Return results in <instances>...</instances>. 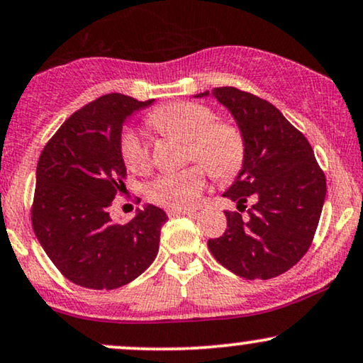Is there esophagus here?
<instances>
[{
  "instance_id": "esophagus-1",
  "label": "esophagus",
  "mask_w": 363,
  "mask_h": 363,
  "mask_svg": "<svg viewBox=\"0 0 363 363\" xmlns=\"http://www.w3.org/2000/svg\"><path fill=\"white\" fill-rule=\"evenodd\" d=\"M169 216H179V215H196V209H167Z\"/></svg>"
}]
</instances>
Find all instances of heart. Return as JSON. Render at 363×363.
I'll list each match as a JSON object with an SVG mask.
<instances>
[{
  "label": "heart",
  "instance_id": "1",
  "mask_svg": "<svg viewBox=\"0 0 363 363\" xmlns=\"http://www.w3.org/2000/svg\"><path fill=\"white\" fill-rule=\"evenodd\" d=\"M150 123L160 132L176 135L187 142V159L203 165L211 176L226 179L242 167L245 143L237 126L215 121V113L193 101H177L152 111ZM121 157L130 170L147 167L148 150L137 130L121 137ZM206 186L199 167L167 172L150 184L148 196L154 203L172 209H186L198 201Z\"/></svg>",
  "mask_w": 363,
  "mask_h": 363
}]
</instances>
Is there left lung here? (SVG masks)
<instances>
[{"instance_id":"left-lung-1","label":"left lung","mask_w":363,"mask_h":363,"mask_svg":"<svg viewBox=\"0 0 363 363\" xmlns=\"http://www.w3.org/2000/svg\"><path fill=\"white\" fill-rule=\"evenodd\" d=\"M233 116L245 143L242 167L223 196L245 208L248 218L225 213L228 230L208 242L209 252L243 279H272L303 259L320 223L326 179L303 133L274 104L237 87L209 93Z\"/></svg>"}]
</instances>
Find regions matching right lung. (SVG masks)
Wrapping results in <instances>:
<instances>
[{
    "label": "right lung",
    "instance_id": "add662e5",
    "mask_svg": "<svg viewBox=\"0 0 363 363\" xmlns=\"http://www.w3.org/2000/svg\"><path fill=\"white\" fill-rule=\"evenodd\" d=\"M150 104L154 99L104 94L65 120L38 159L33 231L55 267L77 286H125L159 252L164 209L145 204L125 225L110 216L111 201L126 191L123 125Z\"/></svg>",
    "mask_w": 363,
    "mask_h": 363
}]
</instances>
